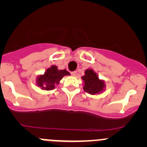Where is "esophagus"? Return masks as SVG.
<instances>
[{"label":"esophagus","mask_w":147,"mask_h":147,"mask_svg":"<svg viewBox=\"0 0 147 147\" xmlns=\"http://www.w3.org/2000/svg\"><path fill=\"white\" fill-rule=\"evenodd\" d=\"M76 75H77L76 71H73V72H71V75H72V76L75 77V76H76Z\"/></svg>","instance_id":"34e87169"}]
</instances>
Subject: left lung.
<instances>
[{"instance_id": "obj_1", "label": "left lung", "mask_w": 147, "mask_h": 147, "mask_svg": "<svg viewBox=\"0 0 147 147\" xmlns=\"http://www.w3.org/2000/svg\"><path fill=\"white\" fill-rule=\"evenodd\" d=\"M84 73L85 75L82 77V80L84 82L83 89L84 91L91 94L101 92L105 87L104 81L99 79L97 74L92 69H87Z\"/></svg>"}]
</instances>
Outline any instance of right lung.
Masks as SVG:
<instances>
[{"label": "right lung", "instance_id": "right-lung-1", "mask_svg": "<svg viewBox=\"0 0 147 147\" xmlns=\"http://www.w3.org/2000/svg\"><path fill=\"white\" fill-rule=\"evenodd\" d=\"M65 75H69V72L66 69L59 70L57 67L53 65L46 70L43 75L38 77L37 84L38 87H41L42 90H53L56 84H58L62 78Z\"/></svg>", "mask_w": 147, "mask_h": 147}]
</instances>
